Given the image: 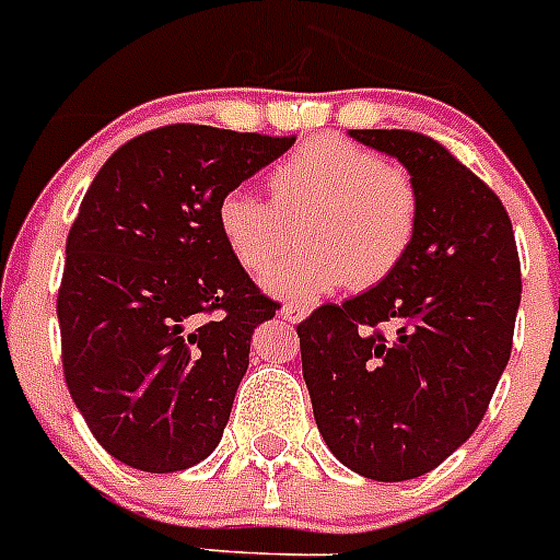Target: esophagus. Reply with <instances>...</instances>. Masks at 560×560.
<instances>
[{
  "instance_id": "esophagus-1",
  "label": "esophagus",
  "mask_w": 560,
  "mask_h": 560,
  "mask_svg": "<svg viewBox=\"0 0 560 560\" xmlns=\"http://www.w3.org/2000/svg\"><path fill=\"white\" fill-rule=\"evenodd\" d=\"M304 316H307V307H302V304L288 302L284 307H281V318H284V322H290V324L302 322Z\"/></svg>"
}]
</instances>
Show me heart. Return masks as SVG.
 <instances>
[{
	"instance_id": "heart-1",
	"label": "heart",
	"mask_w": 560,
	"mask_h": 560,
	"mask_svg": "<svg viewBox=\"0 0 560 560\" xmlns=\"http://www.w3.org/2000/svg\"><path fill=\"white\" fill-rule=\"evenodd\" d=\"M270 201L230 187L215 228L236 265L270 270L295 230L302 250L267 276L281 299L313 302L347 284L370 290L401 267L418 233L421 199L412 173L341 136H316L267 176Z\"/></svg>"
}]
</instances>
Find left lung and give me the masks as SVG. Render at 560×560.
I'll use <instances>...</instances> for the list:
<instances>
[{"label": "left lung", "mask_w": 560, "mask_h": 560, "mask_svg": "<svg viewBox=\"0 0 560 560\" xmlns=\"http://www.w3.org/2000/svg\"><path fill=\"white\" fill-rule=\"evenodd\" d=\"M352 136L416 178V242L387 281L322 304L295 332L332 455L373 481H407L450 458L490 407L521 304L518 247L495 190L432 136Z\"/></svg>", "instance_id": "1"}]
</instances>
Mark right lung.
Masks as SVG:
<instances>
[{
  "mask_svg": "<svg viewBox=\"0 0 560 560\" xmlns=\"http://www.w3.org/2000/svg\"><path fill=\"white\" fill-rule=\"evenodd\" d=\"M293 142L164 125L121 144L84 192L56 295L62 370L121 464L178 472L222 441L253 330L279 302L230 256L215 205Z\"/></svg>",
  "mask_w": 560,
  "mask_h": 560,
  "instance_id": "add662e5",
  "label": "right lung"
}]
</instances>
